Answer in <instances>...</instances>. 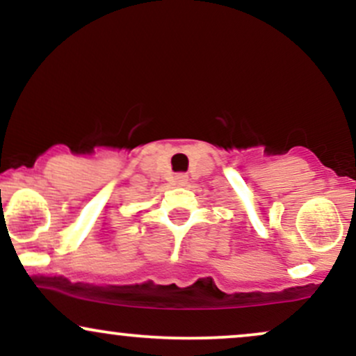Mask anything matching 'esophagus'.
<instances>
[{
  "label": "esophagus",
  "instance_id": "1",
  "mask_svg": "<svg viewBox=\"0 0 356 356\" xmlns=\"http://www.w3.org/2000/svg\"><path fill=\"white\" fill-rule=\"evenodd\" d=\"M187 175L186 174H177L175 175V184H177V186H186L187 184Z\"/></svg>",
  "mask_w": 356,
  "mask_h": 356
}]
</instances>
